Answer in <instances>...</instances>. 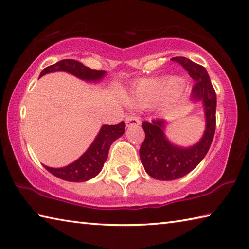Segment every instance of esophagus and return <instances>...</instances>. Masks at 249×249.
I'll return each instance as SVG.
<instances>
[{
    "label": "esophagus",
    "instance_id": "obj_1",
    "mask_svg": "<svg viewBox=\"0 0 249 249\" xmlns=\"http://www.w3.org/2000/svg\"><path fill=\"white\" fill-rule=\"evenodd\" d=\"M125 123H126V126H128V127H130V126L140 125L141 124V121H140V119H138L136 115L128 114L127 116L125 117Z\"/></svg>",
    "mask_w": 249,
    "mask_h": 249
}]
</instances>
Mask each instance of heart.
Returning a JSON list of instances; mask_svg holds the SVG:
<instances>
[{
	"label": "heart",
	"instance_id": "heart-1",
	"mask_svg": "<svg viewBox=\"0 0 249 249\" xmlns=\"http://www.w3.org/2000/svg\"><path fill=\"white\" fill-rule=\"evenodd\" d=\"M176 86V80L168 81H155V80H144L137 84L134 91V99L142 107H149L161 98L167 91L172 90Z\"/></svg>",
	"mask_w": 249,
	"mask_h": 249
}]
</instances>
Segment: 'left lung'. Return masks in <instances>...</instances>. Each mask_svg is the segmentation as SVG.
Listing matches in <instances>:
<instances>
[{"instance_id":"8db88e82","label":"left lung","mask_w":249,"mask_h":249,"mask_svg":"<svg viewBox=\"0 0 249 249\" xmlns=\"http://www.w3.org/2000/svg\"><path fill=\"white\" fill-rule=\"evenodd\" d=\"M195 80L192 100L204 104L206 128L202 140L190 148H180L171 145L163 134V120L142 122L145 140L140 148V157L147 174L158 180H175L185 176L199 165L212 144L216 126V94L203 66L185 57H174Z\"/></svg>"}]
</instances>
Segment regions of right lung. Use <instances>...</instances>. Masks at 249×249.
Instances as JSON below:
<instances>
[{"instance_id":"1","label":"right lung","mask_w":249,"mask_h":249,"mask_svg":"<svg viewBox=\"0 0 249 249\" xmlns=\"http://www.w3.org/2000/svg\"><path fill=\"white\" fill-rule=\"evenodd\" d=\"M59 70L67 71V72L72 73L75 77L87 80V81H96V80L103 78V75L105 74L104 70L91 69L77 60L64 59V60L58 61L57 64L45 68L41 71L39 77ZM124 133L125 122H121V123L114 125H103L93 144L74 162L64 168L44 167L50 174L62 180L71 181V182H83V181L92 179L102 169L105 160L107 159L108 149L113 144V142L122 136Z\"/></svg>"}]
</instances>
